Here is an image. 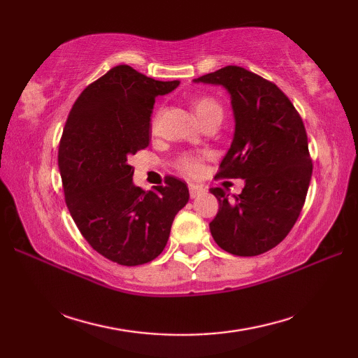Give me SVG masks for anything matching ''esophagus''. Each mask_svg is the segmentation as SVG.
<instances>
[{"label": "esophagus", "instance_id": "obj_1", "mask_svg": "<svg viewBox=\"0 0 358 358\" xmlns=\"http://www.w3.org/2000/svg\"><path fill=\"white\" fill-rule=\"evenodd\" d=\"M204 192L203 186H199V185H189V194H191L192 199H195V196H199L200 194Z\"/></svg>", "mask_w": 358, "mask_h": 358}]
</instances>
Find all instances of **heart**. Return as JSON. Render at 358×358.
<instances>
[{
  "instance_id": "1",
  "label": "heart",
  "mask_w": 358,
  "mask_h": 358,
  "mask_svg": "<svg viewBox=\"0 0 358 358\" xmlns=\"http://www.w3.org/2000/svg\"><path fill=\"white\" fill-rule=\"evenodd\" d=\"M194 110H195L196 118H201L203 115H206V113H209V112H214V110L222 112V108H220V104L215 100L204 96V98H199V100H195ZM155 123H157V118L154 120V124ZM181 169H183L189 175H195L196 172L200 171L199 159L194 158V157L183 158V162H181Z\"/></svg>"
}]
</instances>
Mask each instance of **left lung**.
I'll return each instance as SVG.
<instances>
[{
	"label": "left lung",
	"instance_id": "1",
	"mask_svg": "<svg viewBox=\"0 0 358 358\" xmlns=\"http://www.w3.org/2000/svg\"><path fill=\"white\" fill-rule=\"evenodd\" d=\"M194 83L222 86L231 95L235 131L218 177L241 178L240 195L212 187L220 209L209 223L226 252L254 257L289 234L306 200L313 177L305 124L273 83L240 66H226Z\"/></svg>",
	"mask_w": 358,
	"mask_h": 358
}]
</instances>
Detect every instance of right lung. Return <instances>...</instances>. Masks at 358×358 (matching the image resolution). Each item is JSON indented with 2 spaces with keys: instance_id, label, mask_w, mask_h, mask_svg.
<instances>
[{
  "instance_id": "obj_1",
  "label": "right lung",
  "mask_w": 358,
  "mask_h": 358,
  "mask_svg": "<svg viewBox=\"0 0 358 358\" xmlns=\"http://www.w3.org/2000/svg\"><path fill=\"white\" fill-rule=\"evenodd\" d=\"M180 85L120 64L83 90L67 117L58 150L66 204L98 254L123 266L163 252L177 212L189 201L185 181L143 191L129 157L148 148L155 98Z\"/></svg>"
}]
</instances>
